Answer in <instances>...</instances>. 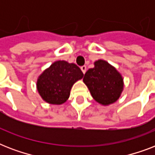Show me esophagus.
<instances>
[{
	"label": "esophagus",
	"instance_id": "34e87169",
	"mask_svg": "<svg viewBox=\"0 0 155 155\" xmlns=\"http://www.w3.org/2000/svg\"><path fill=\"white\" fill-rule=\"evenodd\" d=\"M80 69H81V71H83V73H84V74H85V72H86V70H87L86 66H82V67L80 68Z\"/></svg>",
	"mask_w": 155,
	"mask_h": 155
}]
</instances>
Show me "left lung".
<instances>
[{"label":"left lung","mask_w":155,"mask_h":155,"mask_svg":"<svg viewBox=\"0 0 155 155\" xmlns=\"http://www.w3.org/2000/svg\"><path fill=\"white\" fill-rule=\"evenodd\" d=\"M94 65V68L85 73L83 81L96 101L103 105L114 103L123 90L122 76L115 68L104 60L96 61Z\"/></svg>","instance_id":"left-lung-1"}]
</instances>
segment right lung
<instances>
[{
    "instance_id": "1",
    "label": "right lung",
    "mask_w": 155,
    "mask_h": 155,
    "mask_svg": "<svg viewBox=\"0 0 155 155\" xmlns=\"http://www.w3.org/2000/svg\"><path fill=\"white\" fill-rule=\"evenodd\" d=\"M84 76L75 63L56 61L42 73L37 81V88L45 101L61 104L69 98L72 85Z\"/></svg>"
}]
</instances>
